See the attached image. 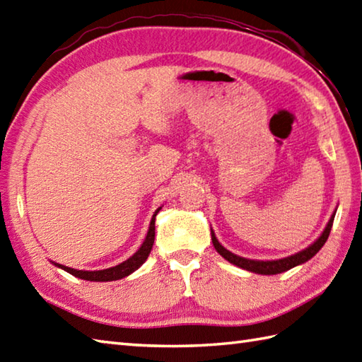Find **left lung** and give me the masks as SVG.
<instances>
[{"label":"left lung","mask_w":362,"mask_h":362,"mask_svg":"<svg viewBox=\"0 0 362 362\" xmlns=\"http://www.w3.org/2000/svg\"><path fill=\"white\" fill-rule=\"evenodd\" d=\"M334 214H336V210L333 211L327 227L324 228V232H322V235L317 238L316 241L310 244L306 249L294 253V255H289L286 258H280V259L263 261V259H250V258L235 255V253L227 250L224 245L218 241V238H216V235H214L213 230H211V241H213V245H214V249H216V252L222 258H226L228 263H232V264L244 269V271H249V272H255V274H261V275H275V274L286 272V271H289V269L296 267L298 264L306 263V261L311 259L322 247H324V244L328 240V235H329V232H332Z\"/></svg>","instance_id":"8db88e82"}]
</instances>
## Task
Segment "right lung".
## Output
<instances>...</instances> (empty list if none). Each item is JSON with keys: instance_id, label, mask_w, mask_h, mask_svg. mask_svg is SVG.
Segmentation results:
<instances>
[{"instance_id": "1", "label": "right lung", "mask_w": 362, "mask_h": 362, "mask_svg": "<svg viewBox=\"0 0 362 362\" xmlns=\"http://www.w3.org/2000/svg\"><path fill=\"white\" fill-rule=\"evenodd\" d=\"M160 210H161V206H158L156 213L152 214L148 235H146L143 244L140 245V249H138L132 257L127 258L126 261H122V263H119L117 266L109 267V269H103V271H79V269H73V267H68V266H64V264L54 263V261H51V263L54 266L64 269L65 272L78 276V279L88 280V281H115V280L124 279V276L135 272L136 269L140 267L146 259H148L149 253L152 250L153 240H156V216H157V213Z\"/></svg>"}]
</instances>
